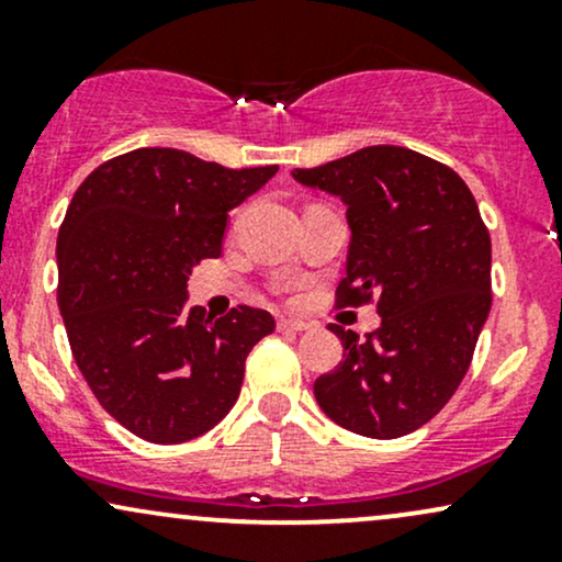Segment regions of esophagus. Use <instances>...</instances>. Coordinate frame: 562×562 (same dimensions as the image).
Wrapping results in <instances>:
<instances>
[{"label":"esophagus","mask_w":562,"mask_h":562,"mask_svg":"<svg viewBox=\"0 0 562 562\" xmlns=\"http://www.w3.org/2000/svg\"><path fill=\"white\" fill-rule=\"evenodd\" d=\"M308 322H303V319H290V317H282V319H277V330H285V333H303V330H308Z\"/></svg>","instance_id":"1"}]
</instances>
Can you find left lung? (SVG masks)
<instances>
[{"instance_id": "left-lung-1", "label": "left lung", "mask_w": 562, "mask_h": 562, "mask_svg": "<svg viewBox=\"0 0 562 562\" xmlns=\"http://www.w3.org/2000/svg\"><path fill=\"white\" fill-rule=\"evenodd\" d=\"M295 182L344 200L351 243L335 306L378 301L359 340L330 325L344 359L314 383L340 428L398 438L454 396L492 308V237L460 173L396 145H372Z\"/></svg>"}]
</instances>
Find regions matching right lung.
I'll list each match as a JSON object with an SVG mask.
<instances>
[{
  "label": "right lung",
  "mask_w": 562,
  "mask_h": 562,
  "mask_svg": "<svg viewBox=\"0 0 562 562\" xmlns=\"http://www.w3.org/2000/svg\"><path fill=\"white\" fill-rule=\"evenodd\" d=\"M277 166L224 169L139 147L83 179L57 235V306L83 380L108 415L153 443L203 436L240 396L245 357L272 314L187 308L192 267L222 254L229 211Z\"/></svg>",
  "instance_id": "1"
}]
</instances>
